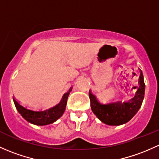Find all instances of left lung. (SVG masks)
<instances>
[{
  "mask_svg": "<svg viewBox=\"0 0 159 159\" xmlns=\"http://www.w3.org/2000/svg\"><path fill=\"white\" fill-rule=\"evenodd\" d=\"M138 91L133 98L128 101H114L102 103L95 95L89 91L91 107L93 113L103 123L110 126H120L129 121L141 107L144 99L145 83L143 72L140 73Z\"/></svg>",
  "mask_w": 159,
  "mask_h": 159,
  "instance_id": "8db88e82",
  "label": "left lung"
}]
</instances>
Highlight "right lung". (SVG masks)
<instances>
[{
	"label": "right lung",
	"mask_w": 159,
	"mask_h": 159,
	"mask_svg": "<svg viewBox=\"0 0 159 159\" xmlns=\"http://www.w3.org/2000/svg\"><path fill=\"white\" fill-rule=\"evenodd\" d=\"M71 88H70L69 91L63 95L59 103H58L53 107L48 108L46 110H33L27 109L20 104L14 98H13V102H14L16 110L26 121L30 122L33 124L37 125V126L49 125L59 119L64 113L67 104V100H68V95L71 92Z\"/></svg>",
	"instance_id": "add662e5"
}]
</instances>
